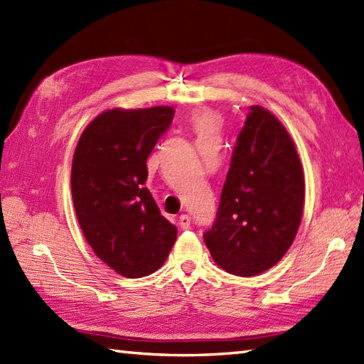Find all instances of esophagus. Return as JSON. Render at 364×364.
Instances as JSON below:
<instances>
[{"instance_id": "34e87169", "label": "esophagus", "mask_w": 364, "mask_h": 364, "mask_svg": "<svg viewBox=\"0 0 364 364\" xmlns=\"http://www.w3.org/2000/svg\"><path fill=\"white\" fill-rule=\"evenodd\" d=\"M178 225H180V228H181L183 230L191 228V217L188 215V213H181L180 218H178Z\"/></svg>"}]
</instances>
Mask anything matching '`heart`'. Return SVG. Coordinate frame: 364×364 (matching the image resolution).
<instances>
[{
  "mask_svg": "<svg viewBox=\"0 0 364 364\" xmlns=\"http://www.w3.org/2000/svg\"><path fill=\"white\" fill-rule=\"evenodd\" d=\"M192 123L195 127V132L198 135L213 136L221 127V117L215 110L203 107V109L195 110V114L192 117Z\"/></svg>",
  "mask_w": 364,
  "mask_h": 364,
  "instance_id": "b5f03b06",
  "label": "heart"
}]
</instances>
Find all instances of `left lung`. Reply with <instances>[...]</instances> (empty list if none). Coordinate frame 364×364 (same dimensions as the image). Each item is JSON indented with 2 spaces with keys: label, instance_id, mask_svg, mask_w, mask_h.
<instances>
[{
  "label": "left lung",
  "instance_id": "left-lung-1",
  "mask_svg": "<svg viewBox=\"0 0 364 364\" xmlns=\"http://www.w3.org/2000/svg\"><path fill=\"white\" fill-rule=\"evenodd\" d=\"M304 208V173L295 144L272 112L250 107L237 139L217 212L204 234L220 267L254 277L292 246Z\"/></svg>",
  "mask_w": 364,
  "mask_h": 364
}]
</instances>
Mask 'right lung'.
I'll return each mask as SVG.
<instances>
[{
  "mask_svg": "<svg viewBox=\"0 0 364 364\" xmlns=\"http://www.w3.org/2000/svg\"><path fill=\"white\" fill-rule=\"evenodd\" d=\"M172 118L169 106L105 110L82 130L73 154L80 228L101 262L127 278L160 269L176 240V228L144 188L146 160Z\"/></svg>",
  "mask_w": 364,
  "mask_h": 364,
  "instance_id": "right-lung-1",
  "label": "right lung"
}]
</instances>
